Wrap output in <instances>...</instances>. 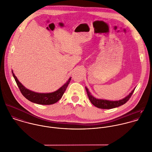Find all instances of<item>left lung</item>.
I'll return each instance as SVG.
<instances>
[{"label":"left lung","instance_id":"8db88e82","mask_svg":"<svg viewBox=\"0 0 152 152\" xmlns=\"http://www.w3.org/2000/svg\"><path fill=\"white\" fill-rule=\"evenodd\" d=\"M86 88V92L88 93L89 99L91 103L96 107L99 109H110L121 106V105L124 104L129 100V99L132 96L133 93L134 92L135 89L134 88L132 91H131V93L129 94H128L126 97H125L124 98L122 99L121 100H116V101H111V100H107L96 99L91 95L87 88Z\"/></svg>","mask_w":152,"mask_h":152}]
</instances>
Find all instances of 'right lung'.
<instances>
[{"label": "right lung", "mask_w": 152, "mask_h": 152, "mask_svg": "<svg viewBox=\"0 0 152 152\" xmlns=\"http://www.w3.org/2000/svg\"><path fill=\"white\" fill-rule=\"evenodd\" d=\"M12 72L13 73V76L18 85V86L22 94L23 95V96L31 102L39 104L49 105L54 104L58 102L62 97L63 93H64L68 85L69 84L71 80V77H70L69 80L67 81V82L64 83V85H63L56 91L48 93H40L31 91L30 90L26 89L18 80V78L16 77V76H15V74L13 73V70L12 71Z\"/></svg>", "instance_id": "right-lung-1"}]
</instances>
